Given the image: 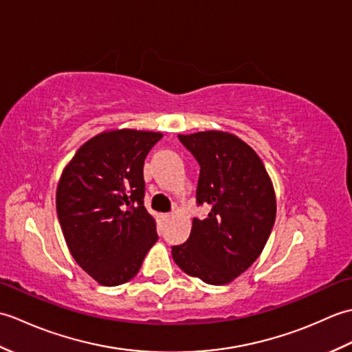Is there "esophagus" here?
<instances>
[{
	"mask_svg": "<svg viewBox=\"0 0 352 352\" xmlns=\"http://www.w3.org/2000/svg\"><path fill=\"white\" fill-rule=\"evenodd\" d=\"M172 218V213H164V214H162V219L163 221H169Z\"/></svg>",
	"mask_w": 352,
	"mask_h": 352,
	"instance_id": "esophagus-1",
	"label": "esophagus"
}]
</instances>
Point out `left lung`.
<instances>
[{
  "label": "left lung",
  "mask_w": 352,
  "mask_h": 352,
  "mask_svg": "<svg viewBox=\"0 0 352 352\" xmlns=\"http://www.w3.org/2000/svg\"><path fill=\"white\" fill-rule=\"evenodd\" d=\"M178 139L201 166L197 203L212 210L193 219L188 242L172 246V258L207 284H228L257 260L271 234L272 180L257 153L234 134L207 130Z\"/></svg>",
  "instance_id": "obj_1"
}]
</instances>
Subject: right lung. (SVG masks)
<instances>
[{
    "label": "right lung",
    "mask_w": 352,
    "mask_h": 352,
    "mask_svg": "<svg viewBox=\"0 0 352 352\" xmlns=\"http://www.w3.org/2000/svg\"><path fill=\"white\" fill-rule=\"evenodd\" d=\"M162 138L133 129L102 131L78 148L58 180L56 208L66 245L102 286L130 281L159 239L144 206V162Z\"/></svg>",
    "instance_id": "1"
}]
</instances>
